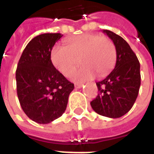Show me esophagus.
Segmentation results:
<instances>
[{"instance_id": "esophagus-1", "label": "esophagus", "mask_w": 154, "mask_h": 154, "mask_svg": "<svg viewBox=\"0 0 154 154\" xmlns=\"http://www.w3.org/2000/svg\"><path fill=\"white\" fill-rule=\"evenodd\" d=\"M82 87H83V84H75L76 88H82Z\"/></svg>"}]
</instances>
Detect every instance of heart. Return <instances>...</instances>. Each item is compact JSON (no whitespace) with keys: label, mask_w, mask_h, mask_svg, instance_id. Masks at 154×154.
<instances>
[{"label":"heart","mask_w":154,"mask_h":154,"mask_svg":"<svg viewBox=\"0 0 154 154\" xmlns=\"http://www.w3.org/2000/svg\"><path fill=\"white\" fill-rule=\"evenodd\" d=\"M67 47L54 46L51 60L54 67L65 77H70L79 65L82 67L72 75L75 82H85L106 76L116 61L115 44L107 37L96 34H83L67 39Z\"/></svg>","instance_id":"b5f03b06"}]
</instances>
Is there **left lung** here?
Wrapping results in <instances>:
<instances>
[{
	"label": "left lung",
	"mask_w": 154,
	"mask_h": 154,
	"mask_svg": "<svg viewBox=\"0 0 154 154\" xmlns=\"http://www.w3.org/2000/svg\"><path fill=\"white\" fill-rule=\"evenodd\" d=\"M103 33L113 41L116 48V63L104 80L97 82L99 94L91 106L97 114L109 118L125 115L135 102L140 87V64L129 44L114 32Z\"/></svg>",
	"instance_id": "left-lung-1"
}]
</instances>
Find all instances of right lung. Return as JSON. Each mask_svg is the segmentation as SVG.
Listing matches in <instances>:
<instances>
[{
	"label": "right lung",
	"instance_id": "right-lung-1",
	"mask_svg": "<svg viewBox=\"0 0 154 154\" xmlns=\"http://www.w3.org/2000/svg\"><path fill=\"white\" fill-rule=\"evenodd\" d=\"M63 35L42 34L33 38L23 51L15 72L16 89L22 110L38 124L59 118L67 108L74 89L51 61V51Z\"/></svg>",
	"mask_w": 154,
	"mask_h": 154
}]
</instances>
